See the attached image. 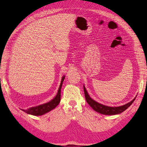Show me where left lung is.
Listing matches in <instances>:
<instances>
[{"mask_svg":"<svg viewBox=\"0 0 147 147\" xmlns=\"http://www.w3.org/2000/svg\"><path fill=\"white\" fill-rule=\"evenodd\" d=\"M83 90H84V93H85V97L86 99V101L87 102H88V104L92 107L95 111L104 115H115V114H118L122 113L132 104L133 102L135 101V100H136V98H135L132 101L128 102L127 104H126L125 105L119 106V107H110V106H107L100 104V103H98V102L92 100V99L90 97L88 93H87L86 88H85L84 86H83Z\"/></svg>","mask_w":147,"mask_h":147,"instance_id":"1","label":"left lung"}]
</instances>
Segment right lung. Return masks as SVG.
<instances>
[{"mask_svg":"<svg viewBox=\"0 0 147 147\" xmlns=\"http://www.w3.org/2000/svg\"><path fill=\"white\" fill-rule=\"evenodd\" d=\"M64 76L62 77L61 85L58 90L57 94L53 100L50 101L48 102L45 103V104H43L38 106L32 107V108H30L27 109H22V111L26 113L27 114L33 115V116H41V115L48 113L50 111L54 109L55 107L59 104V102H60L61 101V91L62 83L64 80Z\"/></svg>","mask_w":147,"mask_h":147,"instance_id":"add662e5","label":"right lung"}]
</instances>
